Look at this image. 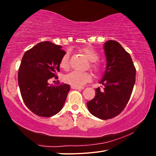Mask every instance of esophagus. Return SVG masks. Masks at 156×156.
<instances>
[{
    "instance_id": "obj_1",
    "label": "esophagus",
    "mask_w": 156,
    "mask_h": 156,
    "mask_svg": "<svg viewBox=\"0 0 156 156\" xmlns=\"http://www.w3.org/2000/svg\"><path fill=\"white\" fill-rule=\"evenodd\" d=\"M71 88L73 89H83V87H76V86H71Z\"/></svg>"
}]
</instances>
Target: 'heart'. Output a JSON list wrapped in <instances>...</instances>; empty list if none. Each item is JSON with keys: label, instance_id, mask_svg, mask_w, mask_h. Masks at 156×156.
Instances as JSON below:
<instances>
[{"label": "heart", "instance_id": "obj_1", "mask_svg": "<svg viewBox=\"0 0 156 156\" xmlns=\"http://www.w3.org/2000/svg\"><path fill=\"white\" fill-rule=\"evenodd\" d=\"M81 52L87 56L91 61V68L94 73H98L101 70V65L98 62L99 54L93 48H83ZM60 67L63 69H67L69 67V53H66L62 56L60 62ZM91 80V74L89 73L73 71L64 76V81L69 84L76 87H82Z\"/></svg>", "mask_w": 156, "mask_h": 156}]
</instances>
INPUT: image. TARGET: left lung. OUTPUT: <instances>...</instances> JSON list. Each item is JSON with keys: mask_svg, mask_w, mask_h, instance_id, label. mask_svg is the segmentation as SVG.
I'll use <instances>...</instances> for the list:
<instances>
[{"mask_svg": "<svg viewBox=\"0 0 156 156\" xmlns=\"http://www.w3.org/2000/svg\"><path fill=\"white\" fill-rule=\"evenodd\" d=\"M106 69L99 83L104 86L96 90V96L87 102L89 112L101 119L113 118L127 105L136 80V68L129 53L115 41L104 44Z\"/></svg>", "mask_w": 156, "mask_h": 156, "instance_id": "left-lung-1", "label": "left lung"}]
</instances>
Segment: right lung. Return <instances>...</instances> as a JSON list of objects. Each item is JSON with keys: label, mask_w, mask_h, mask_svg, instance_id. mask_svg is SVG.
Masks as SVG:
<instances>
[{"label": "right lung", "mask_w": 156, "mask_h": 156, "mask_svg": "<svg viewBox=\"0 0 156 156\" xmlns=\"http://www.w3.org/2000/svg\"><path fill=\"white\" fill-rule=\"evenodd\" d=\"M66 53L62 46L49 41L41 42L25 52L18 72V84L24 103L40 117H51L64 105L69 85H50L51 78L58 79L60 62Z\"/></svg>", "instance_id": "1"}]
</instances>
